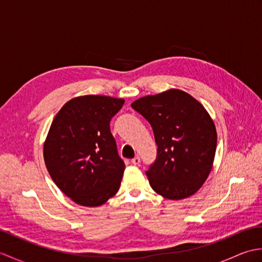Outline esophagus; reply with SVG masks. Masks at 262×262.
<instances>
[{
	"mask_svg": "<svg viewBox=\"0 0 262 262\" xmlns=\"http://www.w3.org/2000/svg\"><path fill=\"white\" fill-rule=\"evenodd\" d=\"M132 163L134 165H138L141 163V158L140 157H135L134 159H132Z\"/></svg>",
	"mask_w": 262,
	"mask_h": 262,
	"instance_id": "34e87169",
	"label": "esophagus"
}]
</instances>
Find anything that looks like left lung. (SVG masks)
Returning a JSON list of instances; mask_svg holds the SVG:
<instances>
[{
  "label": "left lung",
  "instance_id": "1",
  "mask_svg": "<svg viewBox=\"0 0 262 262\" xmlns=\"http://www.w3.org/2000/svg\"><path fill=\"white\" fill-rule=\"evenodd\" d=\"M152 126L158 157L146 171L153 190L170 200L196 193L213 168L217 134L204 105L190 94L170 89L133 102Z\"/></svg>",
  "mask_w": 262,
  "mask_h": 262
}]
</instances>
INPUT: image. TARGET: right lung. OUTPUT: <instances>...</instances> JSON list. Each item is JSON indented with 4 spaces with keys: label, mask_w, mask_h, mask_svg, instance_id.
I'll return each mask as SVG.
<instances>
[{
    "label": "right lung",
    "mask_w": 262,
    "mask_h": 262,
    "mask_svg": "<svg viewBox=\"0 0 262 262\" xmlns=\"http://www.w3.org/2000/svg\"><path fill=\"white\" fill-rule=\"evenodd\" d=\"M124 102L120 98L94 94L73 98L49 128L43 144L49 176L81 206L98 207L119 190L125 163L109 124Z\"/></svg>",
    "instance_id": "right-lung-1"
}]
</instances>
